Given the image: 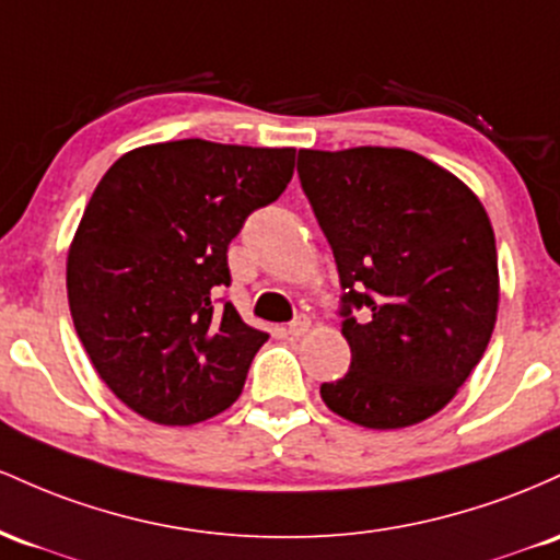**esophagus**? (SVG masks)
<instances>
[{"label": "esophagus", "instance_id": "esophagus-1", "mask_svg": "<svg viewBox=\"0 0 560 560\" xmlns=\"http://www.w3.org/2000/svg\"><path fill=\"white\" fill-rule=\"evenodd\" d=\"M306 330H310V319H306V317H296V319H293V323L285 328V332H288V336H291V338H301Z\"/></svg>", "mask_w": 560, "mask_h": 560}]
</instances>
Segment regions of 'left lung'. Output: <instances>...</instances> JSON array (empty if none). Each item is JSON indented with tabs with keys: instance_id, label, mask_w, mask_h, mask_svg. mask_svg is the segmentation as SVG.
<instances>
[{
	"instance_id": "left-lung-1",
	"label": "left lung",
	"mask_w": 560,
	"mask_h": 560,
	"mask_svg": "<svg viewBox=\"0 0 560 560\" xmlns=\"http://www.w3.org/2000/svg\"><path fill=\"white\" fill-rule=\"evenodd\" d=\"M299 177L336 256L349 373L336 416L388 431L436 416L468 381L500 304L494 230L474 190L401 148L299 150ZM351 308H368L357 320Z\"/></svg>"
}]
</instances>
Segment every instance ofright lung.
<instances>
[{
    "instance_id": "1",
    "label": "right lung",
    "mask_w": 560,
    "mask_h": 560,
    "mask_svg": "<svg viewBox=\"0 0 560 560\" xmlns=\"http://www.w3.org/2000/svg\"><path fill=\"white\" fill-rule=\"evenodd\" d=\"M293 166V148L174 140L129 150L94 187L68 248V306L97 375L137 416L192 425L241 397L269 336L213 296L230 285L232 237Z\"/></svg>"
}]
</instances>
